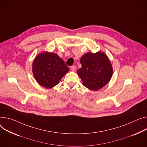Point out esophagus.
<instances>
[{"label":"esophagus","instance_id":"1","mask_svg":"<svg viewBox=\"0 0 147 147\" xmlns=\"http://www.w3.org/2000/svg\"><path fill=\"white\" fill-rule=\"evenodd\" d=\"M71 71H74L75 70H76V66L75 65H73V66H71Z\"/></svg>","mask_w":147,"mask_h":147}]
</instances>
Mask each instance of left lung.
I'll use <instances>...</instances> for the list:
<instances>
[{
  "mask_svg": "<svg viewBox=\"0 0 147 147\" xmlns=\"http://www.w3.org/2000/svg\"><path fill=\"white\" fill-rule=\"evenodd\" d=\"M80 63L82 67L77 73L87 89L97 91L111 80L113 67L108 57L103 52H88L81 57Z\"/></svg>",
  "mask_w": 147,
  "mask_h": 147,
  "instance_id": "left-lung-1",
  "label": "left lung"
}]
</instances>
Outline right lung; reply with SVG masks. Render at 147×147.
<instances>
[{"instance_id": "right-lung-1", "label": "right lung", "mask_w": 147, "mask_h": 147, "mask_svg": "<svg viewBox=\"0 0 147 147\" xmlns=\"http://www.w3.org/2000/svg\"><path fill=\"white\" fill-rule=\"evenodd\" d=\"M32 70L39 84L51 89L58 84L69 68L57 54L44 51L35 58Z\"/></svg>"}]
</instances>
